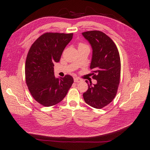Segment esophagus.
Masks as SVG:
<instances>
[{"instance_id":"34e87169","label":"esophagus","mask_w":150,"mask_h":150,"mask_svg":"<svg viewBox=\"0 0 150 150\" xmlns=\"http://www.w3.org/2000/svg\"><path fill=\"white\" fill-rule=\"evenodd\" d=\"M74 81L75 83H79V82H81V81H82V79H79V78H75L74 79Z\"/></svg>"}]
</instances>
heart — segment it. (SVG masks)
Listing matches in <instances>:
<instances>
[{
	"label": "heart",
	"mask_w": 150,
	"mask_h": 150,
	"mask_svg": "<svg viewBox=\"0 0 150 150\" xmlns=\"http://www.w3.org/2000/svg\"><path fill=\"white\" fill-rule=\"evenodd\" d=\"M88 47V46H87V45H86V44H83V43H80V44H79V46H78L79 49V48H82V47Z\"/></svg>",
	"instance_id": "heart-1"
}]
</instances>
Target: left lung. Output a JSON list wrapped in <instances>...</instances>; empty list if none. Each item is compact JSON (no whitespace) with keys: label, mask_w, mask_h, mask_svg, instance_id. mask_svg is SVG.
I'll list each match as a JSON object with an SVG mask.
<instances>
[{"label":"left lung","mask_w":150,"mask_h":150,"mask_svg":"<svg viewBox=\"0 0 150 150\" xmlns=\"http://www.w3.org/2000/svg\"><path fill=\"white\" fill-rule=\"evenodd\" d=\"M93 49L90 68L96 84H88V89L83 93L85 102L96 109H101L115 98L120 84L121 60L118 50L112 40L99 30L82 33Z\"/></svg>","instance_id":"1"}]
</instances>
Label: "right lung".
Instances as JSON below:
<instances>
[{
    "instance_id": "obj_1",
    "label": "right lung",
    "mask_w": 150,
    "mask_h": 150,
    "mask_svg": "<svg viewBox=\"0 0 150 150\" xmlns=\"http://www.w3.org/2000/svg\"><path fill=\"white\" fill-rule=\"evenodd\" d=\"M72 35V33H44L28 52L25 66L26 84L32 96L44 106L61 102L74 82L70 75L56 78L54 72V64L60 61Z\"/></svg>"
}]
</instances>
